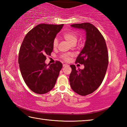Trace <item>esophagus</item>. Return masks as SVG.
Returning a JSON list of instances; mask_svg holds the SVG:
<instances>
[{
  "instance_id": "1",
  "label": "esophagus",
  "mask_w": 127,
  "mask_h": 127,
  "mask_svg": "<svg viewBox=\"0 0 127 127\" xmlns=\"http://www.w3.org/2000/svg\"><path fill=\"white\" fill-rule=\"evenodd\" d=\"M68 65L67 64H63V66H68Z\"/></svg>"
}]
</instances>
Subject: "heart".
Returning <instances> with one entry per match:
<instances>
[{
  "label": "heart",
  "mask_w": 127,
  "mask_h": 127,
  "mask_svg": "<svg viewBox=\"0 0 127 127\" xmlns=\"http://www.w3.org/2000/svg\"><path fill=\"white\" fill-rule=\"evenodd\" d=\"M63 37L64 38L66 41H68L70 45H76V44L78 41V36L76 33H75L73 31H69L66 32L65 33H64ZM58 45V41L57 38H55L53 41V46L54 48H56ZM70 54H63L62 55V58L64 61H68L69 59V57Z\"/></svg>",
  "instance_id": "heart-1"
}]
</instances>
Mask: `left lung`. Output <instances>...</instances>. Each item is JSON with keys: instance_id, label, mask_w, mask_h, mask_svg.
I'll list each match as a JSON object with an SVG mask.
<instances>
[{"instance_id": "left-lung-1", "label": "left lung", "mask_w": 127, "mask_h": 127, "mask_svg": "<svg viewBox=\"0 0 127 127\" xmlns=\"http://www.w3.org/2000/svg\"><path fill=\"white\" fill-rule=\"evenodd\" d=\"M71 27L85 30V46L77 58L76 63L83 64V69L70 65L69 82L72 89L86 96L97 90L102 82L109 63L106 42L100 32L90 23H76Z\"/></svg>"}]
</instances>
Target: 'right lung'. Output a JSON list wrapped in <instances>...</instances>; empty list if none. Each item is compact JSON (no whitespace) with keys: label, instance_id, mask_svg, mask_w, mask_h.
Returning a JSON list of instances; mask_svg holds the SVG:
<instances>
[{"label":"right lung","instance_id":"add662e5","mask_svg":"<svg viewBox=\"0 0 127 127\" xmlns=\"http://www.w3.org/2000/svg\"><path fill=\"white\" fill-rule=\"evenodd\" d=\"M63 24L38 25L28 32L20 49L18 63L25 82L37 94H44L53 89L63 65L57 61L45 63L46 55L53 50V41Z\"/></svg>","mask_w":127,"mask_h":127}]
</instances>
